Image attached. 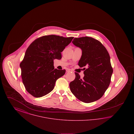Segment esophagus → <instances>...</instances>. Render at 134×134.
Instances as JSON below:
<instances>
[{
	"mask_svg": "<svg viewBox=\"0 0 134 134\" xmlns=\"http://www.w3.org/2000/svg\"><path fill=\"white\" fill-rule=\"evenodd\" d=\"M66 71L67 72H71V71H72V70L70 69H67V70H66Z\"/></svg>",
	"mask_w": 134,
	"mask_h": 134,
	"instance_id": "34e87169",
	"label": "esophagus"
}]
</instances>
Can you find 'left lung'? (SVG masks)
<instances>
[{"mask_svg": "<svg viewBox=\"0 0 134 134\" xmlns=\"http://www.w3.org/2000/svg\"><path fill=\"white\" fill-rule=\"evenodd\" d=\"M72 43L82 50L78 62L83 67L84 76L75 72V79L69 84L71 92L80 101L94 102L100 99L108 89L113 70L106 48L98 41L91 37L74 38Z\"/></svg>", "mask_w": 134, "mask_h": 134, "instance_id": "8db88e82", "label": "left lung"}]
</instances>
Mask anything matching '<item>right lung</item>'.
I'll return each mask as SVG.
<instances>
[{"label": "right lung", "mask_w": 134, "mask_h": 134, "mask_svg": "<svg viewBox=\"0 0 134 134\" xmlns=\"http://www.w3.org/2000/svg\"><path fill=\"white\" fill-rule=\"evenodd\" d=\"M73 37L45 36L35 40L27 49L20 64L23 82L32 96L40 97L54 89L58 79L66 70L54 69V60H60L61 52Z\"/></svg>", "instance_id": "obj_1"}]
</instances>
